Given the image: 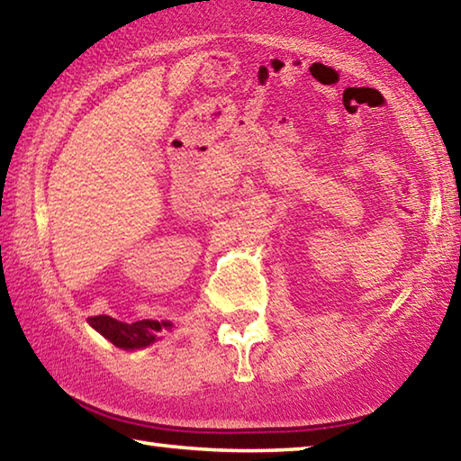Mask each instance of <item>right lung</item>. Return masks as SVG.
Masks as SVG:
<instances>
[{
    "instance_id": "1",
    "label": "right lung",
    "mask_w": 461,
    "mask_h": 461,
    "mask_svg": "<svg viewBox=\"0 0 461 461\" xmlns=\"http://www.w3.org/2000/svg\"><path fill=\"white\" fill-rule=\"evenodd\" d=\"M89 323L91 327H95L104 338L112 341L113 346L123 348V349L150 346L152 341H156V331L170 327L168 321L158 323V321H150V319H144V321H136V323H123L109 315L89 317Z\"/></svg>"
}]
</instances>
